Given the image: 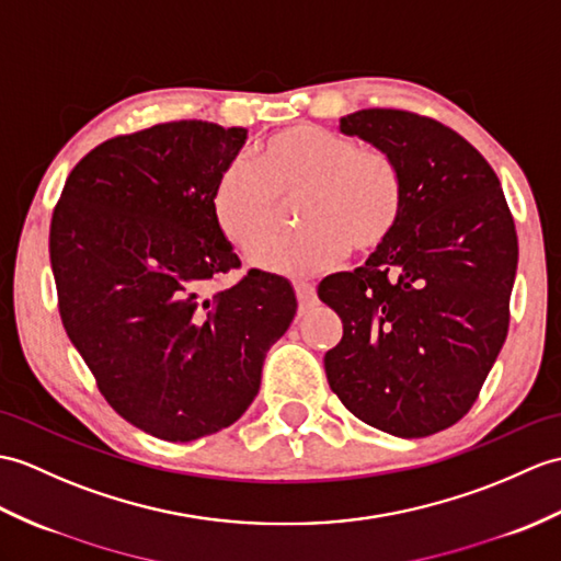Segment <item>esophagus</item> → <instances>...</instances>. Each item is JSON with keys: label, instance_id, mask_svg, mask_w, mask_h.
Segmentation results:
<instances>
[{"label": "esophagus", "instance_id": "obj_1", "mask_svg": "<svg viewBox=\"0 0 561 561\" xmlns=\"http://www.w3.org/2000/svg\"><path fill=\"white\" fill-rule=\"evenodd\" d=\"M294 289H296V298H298V308L308 310V308L316 306V301H318L316 286H312L310 282H296Z\"/></svg>", "mask_w": 561, "mask_h": 561}]
</instances>
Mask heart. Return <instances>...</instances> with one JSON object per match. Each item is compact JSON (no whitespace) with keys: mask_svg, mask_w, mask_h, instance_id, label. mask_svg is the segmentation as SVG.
I'll return each mask as SVG.
<instances>
[{"mask_svg":"<svg viewBox=\"0 0 561 561\" xmlns=\"http://www.w3.org/2000/svg\"><path fill=\"white\" fill-rule=\"evenodd\" d=\"M255 164L231 160L215 179L210 205L219 231L251 253L274 226L282 199L299 195L305 225L253 253V265L304 275L336 263L348 245L380 249L397 231L407 191L392 154L360 150L354 138L316 124H298L270 136Z\"/></svg>","mask_w":561,"mask_h":561,"instance_id":"heart-1","label":"heart"}]
</instances>
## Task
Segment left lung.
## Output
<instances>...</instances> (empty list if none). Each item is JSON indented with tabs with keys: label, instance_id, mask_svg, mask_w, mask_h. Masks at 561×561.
<instances>
[{
	"label": "left lung",
	"instance_id": "1",
	"mask_svg": "<svg viewBox=\"0 0 561 561\" xmlns=\"http://www.w3.org/2000/svg\"><path fill=\"white\" fill-rule=\"evenodd\" d=\"M340 131L392 154L407 203L366 265L318 286L344 324L324 373L363 423L397 437L435 435L473 407L506 340L514 219L483 154L439 122L360 110L342 116Z\"/></svg>",
	"mask_w": 561,
	"mask_h": 561
}]
</instances>
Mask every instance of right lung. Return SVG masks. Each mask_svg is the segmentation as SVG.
I'll use <instances>...</instances> for the list:
<instances>
[{
    "label": "right lung",
    "mask_w": 561,
    "mask_h": 561,
    "mask_svg": "<svg viewBox=\"0 0 561 561\" xmlns=\"http://www.w3.org/2000/svg\"><path fill=\"white\" fill-rule=\"evenodd\" d=\"M245 138L201 119L112 138L73 167L51 215L64 330L110 407L167 442L237 423L296 316L291 284L270 272L203 294L241 265L210 195Z\"/></svg>",
    "instance_id": "right-lung-1"
}]
</instances>
